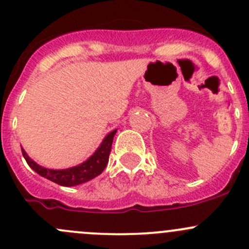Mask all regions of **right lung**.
Segmentation results:
<instances>
[{
  "label": "right lung",
  "mask_w": 249,
  "mask_h": 249,
  "mask_svg": "<svg viewBox=\"0 0 249 249\" xmlns=\"http://www.w3.org/2000/svg\"><path fill=\"white\" fill-rule=\"evenodd\" d=\"M117 130H113L109 132L105 140L102 141L101 145L97 148L96 152L83 164L78 165V166L71 167V169L66 170H49L46 167L39 166L38 164L30 159L29 155L26 154L24 149L21 148L22 157L25 158L29 166L31 167L34 171H36L42 177L47 178V179L52 180V182L56 183L59 185H64V187H73V185L82 184V183L88 182V180L92 179L96 176L101 175L105 167L108 164V158L110 154V149H112L113 137H114Z\"/></svg>",
  "instance_id": "add662e5"
}]
</instances>
